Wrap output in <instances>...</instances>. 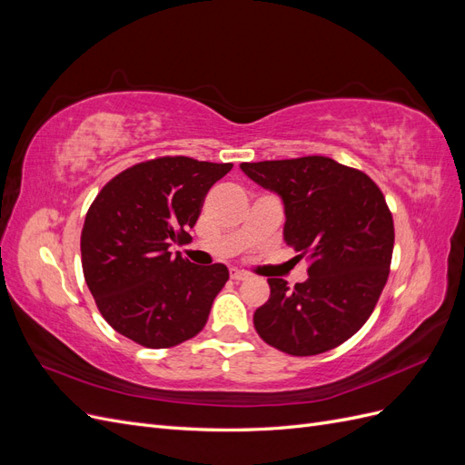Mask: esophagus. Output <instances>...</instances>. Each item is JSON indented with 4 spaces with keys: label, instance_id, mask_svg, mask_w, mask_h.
<instances>
[{
    "label": "esophagus",
    "instance_id": "obj_1",
    "mask_svg": "<svg viewBox=\"0 0 465 465\" xmlns=\"http://www.w3.org/2000/svg\"><path fill=\"white\" fill-rule=\"evenodd\" d=\"M250 275L246 273V272H241V270H236V267H232L231 270V279H234V281H244V279H248Z\"/></svg>",
    "mask_w": 465,
    "mask_h": 465
}]
</instances>
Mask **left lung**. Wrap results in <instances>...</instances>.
<instances>
[{"mask_svg":"<svg viewBox=\"0 0 465 465\" xmlns=\"http://www.w3.org/2000/svg\"><path fill=\"white\" fill-rule=\"evenodd\" d=\"M285 209L283 241L311 260L308 279L272 294L254 312L265 343L294 357L320 355L357 333L382 292L393 250V221L374 182L330 157L242 163Z\"/></svg>","mask_w":465,"mask_h":465,"instance_id":"1","label":"left lung"}]
</instances>
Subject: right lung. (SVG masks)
I'll list each match as a JSON object with an SVG mask.
<instances>
[{"mask_svg":"<svg viewBox=\"0 0 465 465\" xmlns=\"http://www.w3.org/2000/svg\"><path fill=\"white\" fill-rule=\"evenodd\" d=\"M231 168L163 157L120 173L96 195L81 232L83 273L118 333L166 349L203 330L227 265H193L168 248L188 241L205 193Z\"/></svg>","mask_w":465,"mask_h":465,"instance_id":"obj_1","label":"right lung"}]
</instances>
